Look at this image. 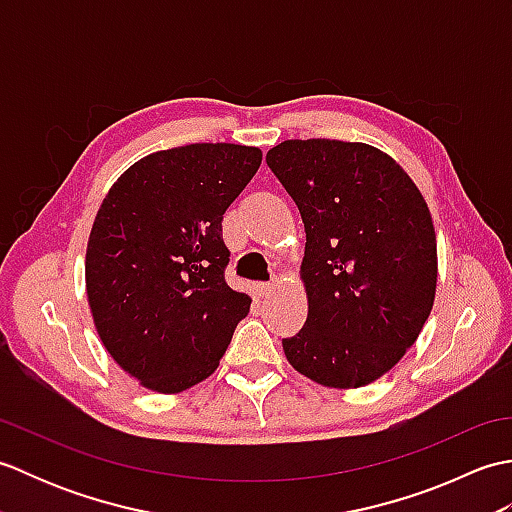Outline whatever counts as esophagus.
Returning a JSON list of instances; mask_svg holds the SVG:
<instances>
[{
  "mask_svg": "<svg viewBox=\"0 0 512 512\" xmlns=\"http://www.w3.org/2000/svg\"><path fill=\"white\" fill-rule=\"evenodd\" d=\"M257 288H259V295H262V297H268V295H273L275 284H270V281H268V284H259Z\"/></svg>",
  "mask_w": 512,
  "mask_h": 512,
  "instance_id": "obj_1",
  "label": "esophagus"
}]
</instances>
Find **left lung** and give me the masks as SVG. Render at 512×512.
Segmentation results:
<instances>
[{
	"label": "left lung",
	"mask_w": 512,
	"mask_h": 512,
	"mask_svg": "<svg viewBox=\"0 0 512 512\" xmlns=\"http://www.w3.org/2000/svg\"><path fill=\"white\" fill-rule=\"evenodd\" d=\"M306 228L308 319L281 341L323 387L356 389L416 343L438 284L436 228L416 182L372 145L284 140L266 154Z\"/></svg>",
	"instance_id": "1"
}]
</instances>
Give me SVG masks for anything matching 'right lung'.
I'll return each mask as SVG.
<instances>
[{"label": "right lung", "instance_id": "obj_1", "mask_svg": "<svg viewBox=\"0 0 512 512\" xmlns=\"http://www.w3.org/2000/svg\"><path fill=\"white\" fill-rule=\"evenodd\" d=\"M262 149L195 143L134 162L103 198L85 290L105 350L140 385L178 394L209 378L250 310L228 288L222 217Z\"/></svg>", "mask_w": 512, "mask_h": 512}]
</instances>
